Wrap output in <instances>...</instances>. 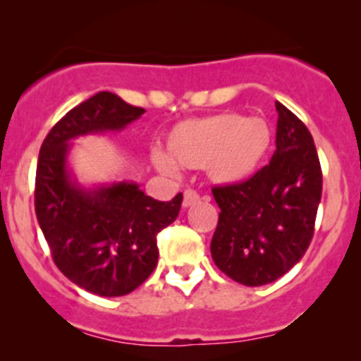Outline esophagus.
I'll return each mask as SVG.
<instances>
[{"instance_id":"34e87169","label":"esophagus","mask_w":361,"mask_h":361,"mask_svg":"<svg viewBox=\"0 0 361 361\" xmlns=\"http://www.w3.org/2000/svg\"><path fill=\"white\" fill-rule=\"evenodd\" d=\"M200 200L199 193L193 192V190H185L183 193V207H192L193 204H197V202Z\"/></svg>"}]
</instances>
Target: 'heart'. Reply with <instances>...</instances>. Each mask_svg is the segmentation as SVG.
Wrapping results in <instances>:
<instances>
[{"instance_id":"heart-1","label":"heart","mask_w":361,"mask_h":361,"mask_svg":"<svg viewBox=\"0 0 361 361\" xmlns=\"http://www.w3.org/2000/svg\"><path fill=\"white\" fill-rule=\"evenodd\" d=\"M272 140V128L264 118L217 113L176 123L166 137L169 154L156 150L150 159L164 174H176L178 166L204 168L212 183L233 187L262 168Z\"/></svg>"}]
</instances>
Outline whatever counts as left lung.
I'll return each instance as SVG.
<instances>
[{"label":"left lung","mask_w":361,"mask_h":361,"mask_svg":"<svg viewBox=\"0 0 361 361\" xmlns=\"http://www.w3.org/2000/svg\"><path fill=\"white\" fill-rule=\"evenodd\" d=\"M276 152L245 183L212 188L219 223L212 260L245 286L274 283L302 260L314 236L322 171L307 126L276 102Z\"/></svg>","instance_id":"1"}]
</instances>
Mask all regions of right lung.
Segmentation results:
<instances>
[{"label": "right lung", "mask_w": 361, "mask_h": 361, "mask_svg": "<svg viewBox=\"0 0 361 361\" xmlns=\"http://www.w3.org/2000/svg\"><path fill=\"white\" fill-rule=\"evenodd\" d=\"M145 113L113 92H97L51 128L39 152L35 216L54 264L73 284L99 296L128 295L157 265V233L180 214L183 195L159 202L135 181L78 183L73 140L120 132Z\"/></svg>", "instance_id": "add662e5"}]
</instances>
